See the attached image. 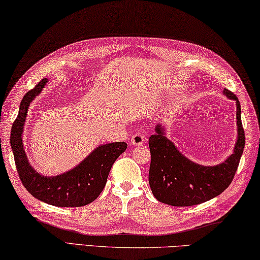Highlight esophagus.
<instances>
[{
    "mask_svg": "<svg viewBox=\"0 0 260 260\" xmlns=\"http://www.w3.org/2000/svg\"><path fill=\"white\" fill-rule=\"evenodd\" d=\"M144 142H145V139H144V135L142 133H136L132 136V139H131V143L134 146L142 145Z\"/></svg>",
    "mask_w": 260,
    "mask_h": 260,
    "instance_id": "obj_1",
    "label": "esophagus"
}]
</instances>
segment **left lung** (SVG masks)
I'll list each match as a JSON object with an SVG mask.
<instances>
[{
    "label": "left lung",
    "mask_w": 260,
    "mask_h": 260,
    "mask_svg": "<svg viewBox=\"0 0 260 260\" xmlns=\"http://www.w3.org/2000/svg\"><path fill=\"white\" fill-rule=\"evenodd\" d=\"M223 94L237 103L238 138L233 153L223 162L204 166L186 158L166 136L161 124L149 139L151 164L149 184L153 196L162 204L187 207L208 201L219 196L237 173L245 143L241 121V106L234 94L224 88Z\"/></svg>",
    "instance_id": "left-lung-1"
}]
</instances>
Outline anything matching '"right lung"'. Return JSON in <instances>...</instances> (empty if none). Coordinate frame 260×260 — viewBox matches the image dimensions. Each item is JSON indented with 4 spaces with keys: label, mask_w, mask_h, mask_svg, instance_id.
I'll use <instances>...</instances> for the list:
<instances>
[{
    "label": "right lung",
    "mask_w": 260,
    "mask_h": 260,
    "mask_svg": "<svg viewBox=\"0 0 260 260\" xmlns=\"http://www.w3.org/2000/svg\"><path fill=\"white\" fill-rule=\"evenodd\" d=\"M46 83L48 79H42L26 93L20 102L18 117L12 125L10 143L19 178L32 197L45 204L55 207L88 205L105 188L112 164L126 150L127 144L112 142L99 145L77 166L56 176H44L36 172L30 166L23 149L22 133L30 103L41 94Z\"/></svg>",
    "instance_id": "obj_1"
}]
</instances>
